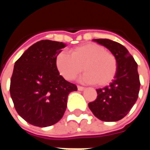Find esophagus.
Masks as SVG:
<instances>
[{
	"label": "esophagus",
	"mask_w": 150,
	"mask_h": 150,
	"mask_svg": "<svg viewBox=\"0 0 150 150\" xmlns=\"http://www.w3.org/2000/svg\"><path fill=\"white\" fill-rule=\"evenodd\" d=\"M77 88H78L79 91H83V90H84V89H85V88H83V87H82V86H78Z\"/></svg>",
	"instance_id": "1"
}]
</instances>
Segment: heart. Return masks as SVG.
<instances>
[{"label":"heart","instance_id":"obj_1","mask_svg":"<svg viewBox=\"0 0 150 150\" xmlns=\"http://www.w3.org/2000/svg\"><path fill=\"white\" fill-rule=\"evenodd\" d=\"M57 71L63 78L72 80L83 70L82 79L97 86H107L115 79L118 63L115 55L104 46L87 43L71 50V55L59 52L55 57Z\"/></svg>","mask_w":150,"mask_h":150}]
</instances>
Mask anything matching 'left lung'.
<instances>
[{
	"label": "left lung",
	"instance_id": "obj_1",
	"mask_svg": "<svg viewBox=\"0 0 150 150\" xmlns=\"http://www.w3.org/2000/svg\"><path fill=\"white\" fill-rule=\"evenodd\" d=\"M93 41L105 46L115 55L118 69L109 86L96 89L97 98L90 102L88 107L100 120L117 121L129 112L138 98L141 83L137 63L121 44L107 38Z\"/></svg>",
	"mask_w": 150,
	"mask_h": 150
}]
</instances>
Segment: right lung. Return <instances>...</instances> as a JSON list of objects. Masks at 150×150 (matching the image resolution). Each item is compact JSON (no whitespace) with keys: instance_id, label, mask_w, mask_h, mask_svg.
<instances>
[{"instance_id":"1","label":"right lung","mask_w":150,"mask_h":150,"mask_svg":"<svg viewBox=\"0 0 150 150\" xmlns=\"http://www.w3.org/2000/svg\"><path fill=\"white\" fill-rule=\"evenodd\" d=\"M64 43L42 40L29 47L15 62L10 96L19 116L38 127L54 125L63 116L74 83L59 75L55 57Z\"/></svg>"}]
</instances>
